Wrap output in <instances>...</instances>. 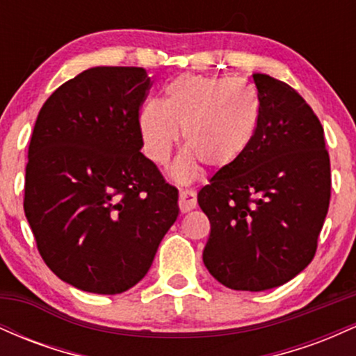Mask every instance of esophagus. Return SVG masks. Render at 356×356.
Segmentation results:
<instances>
[{
  "label": "esophagus",
  "instance_id": "34e87169",
  "mask_svg": "<svg viewBox=\"0 0 356 356\" xmlns=\"http://www.w3.org/2000/svg\"><path fill=\"white\" fill-rule=\"evenodd\" d=\"M197 204V199H195V194L192 191H182L181 195H179V209L181 212H189L195 207Z\"/></svg>",
  "mask_w": 356,
  "mask_h": 356
}]
</instances>
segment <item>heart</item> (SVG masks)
I'll return each mask as SVG.
<instances>
[{
  "label": "heart",
  "instance_id": "1",
  "mask_svg": "<svg viewBox=\"0 0 356 356\" xmlns=\"http://www.w3.org/2000/svg\"><path fill=\"white\" fill-rule=\"evenodd\" d=\"M261 105L254 88L234 79L181 75L165 87L164 100L138 113L142 147L150 161L165 164L181 132L187 150L170 175L189 181L199 164L211 170L234 167L254 140Z\"/></svg>",
  "mask_w": 356,
  "mask_h": 356
}]
</instances>
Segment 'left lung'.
Returning <instances> with one entry per match:
<instances>
[{"label": "left lung", "instance_id": "left-lung-1", "mask_svg": "<svg viewBox=\"0 0 356 356\" xmlns=\"http://www.w3.org/2000/svg\"><path fill=\"white\" fill-rule=\"evenodd\" d=\"M261 105L254 140L197 194L211 222L202 259L220 284L266 291L312 263L332 192L323 127L303 97L252 73Z\"/></svg>", "mask_w": 356, "mask_h": 356}]
</instances>
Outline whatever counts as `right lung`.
Returning <instances> with one entry per match:
<instances>
[{"instance_id":"right-lung-1","label":"right lung","mask_w":356,"mask_h":356,"mask_svg":"<svg viewBox=\"0 0 356 356\" xmlns=\"http://www.w3.org/2000/svg\"><path fill=\"white\" fill-rule=\"evenodd\" d=\"M149 88L144 68H88L56 88L35 122L24 214L47 266L81 291L136 286L179 216L177 189L140 152Z\"/></svg>"}]
</instances>
